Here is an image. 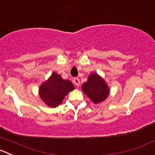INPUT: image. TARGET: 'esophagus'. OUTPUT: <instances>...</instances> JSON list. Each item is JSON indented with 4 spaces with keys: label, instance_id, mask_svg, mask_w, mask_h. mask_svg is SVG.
Returning <instances> with one entry per match:
<instances>
[{
    "label": "esophagus",
    "instance_id": "obj_1",
    "mask_svg": "<svg viewBox=\"0 0 155 155\" xmlns=\"http://www.w3.org/2000/svg\"><path fill=\"white\" fill-rule=\"evenodd\" d=\"M73 82H74L75 85H77V86H79V84H80V81H79V78H74V79H73Z\"/></svg>",
    "mask_w": 155,
    "mask_h": 155
}]
</instances>
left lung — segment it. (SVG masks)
Masks as SVG:
<instances>
[{
    "label": "left lung",
    "instance_id": "1",
    "mask_svg": "<svg viewBox=\"0 0 155 155\" xmlns=\"http://www.w3.org/2000/svg\"><path fill=\"white\" fill-rule=\"evenodd\" d=\"M82 89L95 104L103 101L109 94V89L106 82L96 73L89 75L88 81L82 85Z\"/></svg>",
    "mask_w": 155,
    "mask_h": 155
}]
</instances>
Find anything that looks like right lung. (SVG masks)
Instances as JSON below:
<instances>
[{"mask_svg":"<svg viewBox=\"0 0 155 155\" xmlns=\"http://www.w3.org/2000/svg\"><path fill=\"white\" fill-rule=\"evenodd\" d=\"M74 89V85L69 80H64L59 74L53 73L48 80L41 85L40 97L50 107L58 106L67 94Z\"/></svg>","mask_w":155,"mask_h":155,"instance_id":"right-lung-1","label":"right lung"}]
</instances>
